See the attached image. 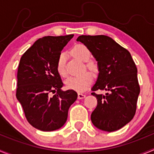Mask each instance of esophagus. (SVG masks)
<instances>
[{
    "label": "esophagus",
    "mask_w": 154,
    "mask_h": 154,
    "mask_svg": "<svg viewBox=\"0 0 154 154\" xmlns=\"http://www.w3.org/2000/svg\"><path fill=\"white\" fill-rule=\"evenodd\" d=\"M85 97V94H83V93H78V99H84V98Z\"/></svg>",
    "instance_id": "34e87169"
}]
</instances>
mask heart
Here are the masks:
<instances>
[{
  "instance_id": "obj_1",
  "label": "heart",
  "mask_w": 154,
  "mask_h": 154,
  "mask_svg": "<svg viewBox=\"0 0 154 154\" xmlns=\"http://www.w3.org/2000/svg\"><path fill=\"white\" fill-rule=\"evenodd\" d=\"M72 53L75 57L82 62H89L92 57V52L86 45L83 44L75 45L72 49ZM87 67L91 70H95L96 65L93 62L87 63ZM56 71L62 77H65L67 75L66 70V53L62 52L58 55L56 62ZM93 81V77L89 72H85L78 76H69L65 81V87L69 89L83 92L90 86Z\"/></svg>"
}]
</instances>
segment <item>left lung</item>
Here are the masks:
<instances>
[{
    "instance_id": "obj_1",
    "label": "left lung",
    "mask_w": 154,
    "mask_h": 154,
    "mask_svg": "<svg viewBox=\"0 0 154 154\" xmlns=\"http://www.w3.org/2000/svg\"><path fill=\"white\" fill-rule=\"evenodd\" d=\"M89 48L98 62L99 75L92 92L97 106L91 114L96 127L103 131L118 130L130 123L137 110L140 88L137 69L128 50L106 35H81L77 38Z\"/></svg>"
}]
</instances>
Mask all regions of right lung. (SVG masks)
<instances>
[{
  "label": "right lung",
  "instance_id": "obj_1",
  "mask_svg": "<svg viewBox=\"0 0 154 154\" xmlns=\"http://www.w3.org/2000/svg\"><path fill=\"white\" fill-rule=\"evenodd\" d=\"M74 35L39 38L21 56L17 69L16 97L28 123L42 131L62 127L71 105L78 94L62 91L63 83L56 71L58 55ZM56 91L51 97L50 92Z\"/></svg>",
  "mask_w": 154,
  "mask_h": 154
}]
</instances>
